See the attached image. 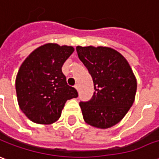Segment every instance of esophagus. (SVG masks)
<instances>
[{"label": "esophagus", "mask_w": 159, "mask_h": 159, "mask_svg": "<svg viewBox=\"0 0 159 159\" xmlns=\"http://www.w3.org/2000/svg\"><path fill=\"white\" fill-rule=\"evenodd\" d=\"M75 89H76V90L78 91V90H79V85H78V84H75Z\"/></svg>", "instance_id": "34e87169"}]
</instances>
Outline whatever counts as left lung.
<instances>
[{"label":"left lung","instance_id":"1","mask_svg":"<svg viewBox=\"0 0 159 159\" xmlns=\"http://www.w3.org/2000/svg\"><path fill=\"white\" fill-rule=\"evenodd\" d=\"M81 61L92 76L95 92L79 103L88 125L108 129L118 124L135 101L137 79L129 62L118 51L103 46L76 47Z\"/></svg>","mask_w":159,"mask_h":159}]
</instances>
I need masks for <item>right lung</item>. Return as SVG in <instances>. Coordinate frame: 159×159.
Wrapping results in <instances>:
<instances>
[{"label":"right lung","instance_id":"1","mask_svg":"<svg viewBox=\"0 0 159 159\" xmlns=\"http://www.w3.org/2000/svg\"><path fill=\"white\" fill-rule=\"evenodd\" d=\"M72 46L46 43L35 48L21 63L16 78L17 101L26 116L40 125H50L61 116L67 100L77 98L61 72L74 52Z\"/></svg>","mask_w":159,"mask_h":159}]
</instances>
